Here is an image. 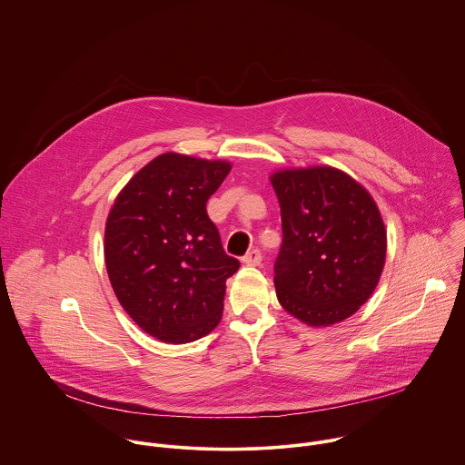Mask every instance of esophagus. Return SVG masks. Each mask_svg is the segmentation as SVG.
<instances>
[{
  "mask_svg": "<svg viewBox=\"0 0 465 465\" xmlns=\"http://www.w3.org/2000/svg\"><path fill=\"white\" fill-rule=\"evenodd\" d=\"M242 262H243L245 265H249V267H256V265L262 263V252H260L258 249H252V251H249V252L242 258Z\"/></svg>",
  "mask_w": 465,
  "mask_h": 465,
  "instance_id": "34e87169",
  "label": "esophagus"
}]
</instances>
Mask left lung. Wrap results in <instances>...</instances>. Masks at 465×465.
Returning a JSON list of instances; mask_svg holds the SVG:
<instances>
[{"label":"left lung","instance_id":"8db88e82","mask_svg":"<svg viewBox=\"0 0 465 465\" xmlns=\"http://www.w3.org/2000/svg\"><path fill=\"white\" fill-rule=\"evenodd\" d=\"M283 243L274 263L282 307L310 326L353 315L373 294L386 262V229L371 194L330 165L271 174Z\"/></svg>","mask_w":465,"mask_h":465}]
</instances>
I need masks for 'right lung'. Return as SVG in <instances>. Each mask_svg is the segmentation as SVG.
<instances>
[{
  "label": "right lung",
  "mask_w": 465,
  "mask_h": 465,
  "mask_svg": "<svg viewBox=\"0 0 465 465\" xmlns=\"http://www.w3.org/2000/svg\"><path fill=\"white\" fill-rule=\"evenodd\" d=\"M229 171L227 160L162 153L134 174L108 214L114 292L162 342L196 341L222 319L225 282L240 262L225 254L205 203Z\"/></svg>",
  "instance_id": "add662e5"
}]
</instances>
